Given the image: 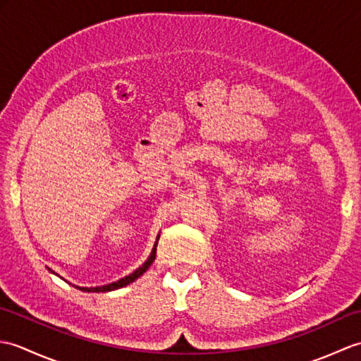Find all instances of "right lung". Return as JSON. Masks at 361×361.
I'll use <instances>...</instances> for the list:
<instances>
[{
	"mask_svg": "<svg viewBox=\"0 0 361 361\" xmlns=\"http://www.w3.org/2000/svg\"><path fill=\"white\" fill-rule=\"evenodd\" d=\"M158 239H159V235L157 237V242H155V245H153V248H152V252H150V256H149V259L145 260V262L140 267V268H136V270L132 273V274H128V276H126V278H122V279H119V281H116V282H111V283H106V286H102V287H78V286H74L75 288H79V290H82V291H96V293H99V291H111V290H116V288H121V287H126V286H128V283H132L133 281H136L137 278H140V276H142L145 271H147V268L153 264V260H155V257H157V245H158ZM48 270L51 271V273H54L51 268H48ZM56 274V273H54ZM59 276V274H57Z\"/></svg>",
	"mask_w": 361,
	"mask_h": 361,
	"instance_id": "add662e5",
	"label": "right lung"
}]
</instances>
